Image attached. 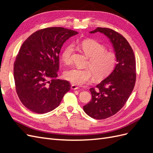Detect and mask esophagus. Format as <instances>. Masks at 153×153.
Listing matches in <instances>:
<instances>
[{
    "instance_id": "1",
    "label": "esophagus",
    "mask_w": 153,
    "mask_h": 153,
    "mask_svg": "<svg viewBox=\"0 0 153 153\" xmlns=\"http://www.w3.org/2000/svg\"><path fill=\"white\" fill-rule=\"evenodd\" d=\"M71 89L72 90H76V89H79V87H78L76 86V85H71Z\"/></svg>"
}]
</instances>
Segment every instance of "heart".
I'll return each instance as SVG.
<instances>
[{"label": "heart", "instance_id": "obj_1", "mask_svg": "<svg viewBox=\"0 0 153 153\" xmlns=\"http://www.w3.org/2000/svg\"><path fill=\"white\" fill-rule=\"evenodd\" d=\"M81 48L90 59L87 65L89 69H69L64 73L66 80L74 85H82L91 81L93 76L96 80H101L110 75L117 63V57L114 53L106 52L105 46L94 40L84 41ZM73 52V45L66 46L61 53L62 61L66 64H70Z\"/></svg>", "mask_w": 153, "mask_h": 153}]
</instances>
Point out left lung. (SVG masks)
I'll use <instances>...</instances> for the list:
<instances>
[{"label":"left lung","instance_id":"1","mask_svg":"<svg viewBox=\"0 0 153 153\" xmlns=\"http://www.w3.org/2000/svg\"><path fill=\"white\" fill-rule=\"evenodd\" d=\"M98 32L107 37L112 44L117 63L110 75L89 89L92 100L83 109L92 118L105 119L119 112L130 96L136 81V61L130 45L121 34L101 27L89 33Z\"/></svg>","mask_w":153,"mask_h":153}]
</instances>
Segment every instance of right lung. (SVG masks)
I'll use <instances>...</instances> for the list:
<instances>
[{
  "label": "right lung",
  "instance_id": "add662e5",
  "mask_svg": "<svg viewBox=\"0 0 153 153\" xmlns=\"http://www.w3.org/2000/svg\"><path fill=\"white\" fill-rule=\"evenodd\" d=\"M77 32L63 27L38 30L27 38L14 64V79L20 100L37 114L50 112L70 90L67 80L57 79L59 53L64 42Z\"/></svg>",
  "mask_w": 153,
  "mask_h": 153
}]
</instances>
